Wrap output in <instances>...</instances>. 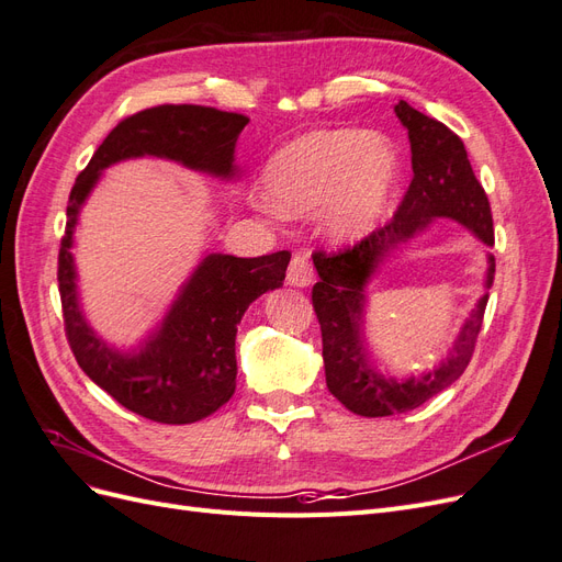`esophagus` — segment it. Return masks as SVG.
<instances>
[{
	"label": "esophagus",
	"mask_w": 562,
	"mask_h": 562,
	"mask_svg": "<svg viewBox=\"0 0 562 562\" xmlns=\"http://www.w3.org/2000/svg\"><path fill=\"white\" fill-rule=\"evenodd\" d=\"M285 283L293 288H307L314 283V267L307 255H293V260L285 271Z\"/></svg>",
	"instance_id": "obj_1"
}]
</instances>
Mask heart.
I'll list each match as a JSON object with an SVG mask.
<instances>
[{"label":"heart","mask_w":562,"mask_h":562,"mask_svg":"<svg viewBox=\"0 0 562 562\" xmlns=\"http://www.w3.org/2000/svg\"><path fill=\"white\" fill-rule=\"evenodd\" d=\"M401 178L389 138L356 128L312 131L285 143L262 171L260 206L288 217L323 211L333 241H361L378 227Z\"/></svg>","instance_id":"heart-1"}]
</instances>
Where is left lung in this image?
<instances>
[{
	"instance_id": "obj_1",
	"label": "left lung",
	"mask_w": 562,
	"mask_h": 562,
	"mask_svg": "<svg viewBox=\"0 0 562 562\" xmlns=\"http://www.w3.org/2000/svg\"><path fill=\"white\" fill-rule=\"evenodd\" d=\"M407 131L413 151V182L389 225L339 255H314L318 283L312 302L321 323L323 368L330 394L361 417H389L415 411L448 389L467 370L483 326L487 291L495 281V255L487 252L485 293L459 328L448 356L438 366L411 378L384 375L368 361L366 314L368 285L396 252L429 232L438 217L454 220L487 248L495 246L492 213L475 180L464 143L446 124L417 112L401 100L394 108Z\"/></svg>"
}]
</instances>
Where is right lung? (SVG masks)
I'll return each instance as SVG.
<instances>
[{"label":"right lung","instance_id":"right-lung-1","mask_svg":"<svg viewBox=\"0 0 562 562\" xmlns=\"http://www.w3.org/2000/svg\"><path fill=\"white\" fill-rule=\"evenodd\" d=\"M248 116L201 105H161L124 119L77 178L58 255L65 330L79 368L126 411L161 424L213 415L236 389V326L267 291L283 285L291 252L234 258L203 252L166 314L138 345L116 347L81 310L75 232L103 171L119 161L155 157L223 182H239L236 140Z\"/></svg>","mask_w":562,"mask_h":562}]
</instances>
